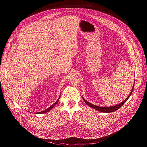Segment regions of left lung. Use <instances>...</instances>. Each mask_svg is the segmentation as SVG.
<instances>
[{"instance_id":"obj_1","label":"left lung","mask_w":147,"mask_h":147,"mask_svg":"<svg viewBox=\"0 0 147 147\" xmlns=\"http://www.w3.org/2000/svg\"><path fill=\"white\" fill-rule=\"evenodd\" d=\"M134 84L133 85V87L131 90V91L130 92V94L129 95V96L125 98V99H124L122 102H120V103L117 104V105H114V106H112V107H98V106H96V105H93L91 103H90L89 102H88L87 100H86L84 98L82 97V99L83 100H84V102H86V103H87V105L88 106H89L90 107L92 108H94V109H96L99 112H104V113H111V112H115L116 111H117V109H119L126 102L127 100V99L129 98V97L131 96L132 92H133V89H134Z\"/></svg>"}]
</instances>
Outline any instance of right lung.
Wrapping results in <instances>:
<instances>
[{"label": "right lung", "instance_id": "add662e5", "mask_svg": "<svg viewBox=\"0 0 147 147\" xmlns=\"http://www.w3.org/2000/svg\"><path fill=\"white\" fill-rule=\"evenodd\" d=\"M60 96H59V98L57 99V100L53 104V105H52L50 107H49L48 109H45V111H41V112H36V113H37V114H42V113H47V112H49V111H51L52 108H53V107L58 102V101H59V98H60Z\"/></svg>", "mask_w": 147, "mask_h": 147}]
</instances>
